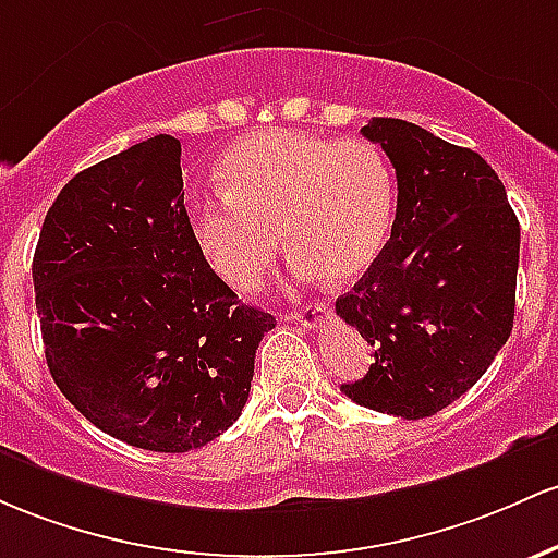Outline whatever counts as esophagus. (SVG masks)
<instances>
[{
  "instance_id": "esophagus-1",
  "label": "esophagus",
  "mask_w": 558,
  "mask_h": 558,
  "mask_svg": "<svg viewBox=\"0 0 558 558\" xmlns=\"http://www.w3.org/2000/svg\"><path fill=\"white\" fill-rule=\"evenodd\" d=\"M284 318H287V322L303 324L305 329H316V327H322V324L329 318V308H327V305H308V308H303V311L287 313Z\"/></svg>"
}]
</instances>
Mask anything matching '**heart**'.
I'll return each mask as SVG.
<instances>
[{
	"label": "heart",
	"instance_id": "1",
	"mask_svg": "<svg viewBox=\"0 0 558 558\" xmlns=\"http://www.w3.org/2000/svg\"><path fill=\"white\" fill-rule=\"evenodd\" d=\"M221 181L223 195L192 203L190 223L203 260L236 292L260 290L284 242L298 277L353 281L390 236L396 179L368 142L263 131L223 158Z\"/></svg>",
	"mask_w": 558,
	"mask_h": 558
}]
</instances>
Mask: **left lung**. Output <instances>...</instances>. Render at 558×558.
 I'll return each instance as SVG.
<instances>
[{"mask_svg":"<svg viewBox=\"0 0 558 558\" xmlns=\"http://www.w3.org/2000/svg\"><path fill=\"white\" fill-rule=\"evenodd\" d=\"M361 134L396 168L392 234L337 316L374 348L350 400L424 418L487 372L514 327L519 221L504 184L477 153L400 118Z\"/></svg>","mask_w":558,"mask_h":558,"instance_id":"8db88e82","label":"left lung"}]
</instances>
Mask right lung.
I'll return each mask as SVG.
<instances>
[{
    "label": "right lung",
    "mask_w": 558,
    "mask_h": 558,
    "mask_svg": "<svg viewBox=\"0 0 558 558\" xmlns=\"http://www.w3.org/2000/svg\"><path fill=\"white\" fill-rule=\"evenodd\" d=\"M31 271L49 374L94 427L186 453L240 418L274 316L199 255L179 140L158 134L68 181Z\"/></svg>",
    "instance_id": "obj_1"
}]
</instances>
